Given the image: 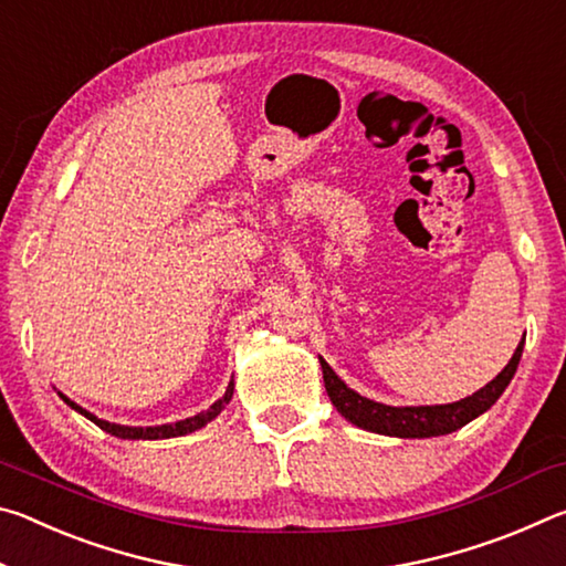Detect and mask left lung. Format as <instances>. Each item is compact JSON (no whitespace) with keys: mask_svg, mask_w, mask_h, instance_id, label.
Returning <instances> with one entry per match:
<instances>
[{"mask_svg":"<svg viewBox=\"0 0 566 566\" xmlns=\"http://www.w3.org/2000/svg\"><path fill=\"white\" fill-rule=\"evenodd\" d=\"M522 347H524V339L520 342V347H516L510 364H506V367L490 381V385L474 391L472 397L454 401V405H437V407L379 405V401L361 397V395H357V391L344 385V381L334 375L329 364L322 357H319V361H322L324 387H327L332 405L337 407V411L344 419H349L352 424L369 429V432H377V434L424 439V437H439V434L457 432V429L464 427L467 421H472L479 415H484V411L502 397V391L512 381L516 364H520V359H522Z\"/></svg>","mask_w":566,"mask_h":566,"instance_id":"8db88e82","label":"left lung"}]
</instances>
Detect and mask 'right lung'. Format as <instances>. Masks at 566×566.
Returning <instances> with one entry per match:
<instances>
[{
	"label": "right lung",
	"mask_w": 566,
	"mask_h": 566,
	"mask_svg": "<svg viewBox=\"0 0 566 566\" xmlns=\"http://www.w3.org/2000/svg\"><path fill=\"white\" fill-rule=\"evenodd\" d=\"M232 395H234V385H232V381H229L224 397L217 399L212 407H209L207 411H202V415L181 419V421H177V424H161V427H122V424H112V421H104V419H97L94 415H90L87 409H82L80 405H74V401L66 399L64 395H60V397L72 409H76V411H80V415H84L90 421H94V424H97L99 429H104V432H109L112 437H119V439H169V437L189 434V432H195V429L205 427L207 421H212L219 415V411H222L229 405V399H232Z\"/></svg>",
	"instance_id": "obj_1"
}]
</instances>
